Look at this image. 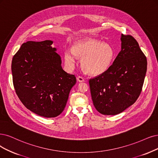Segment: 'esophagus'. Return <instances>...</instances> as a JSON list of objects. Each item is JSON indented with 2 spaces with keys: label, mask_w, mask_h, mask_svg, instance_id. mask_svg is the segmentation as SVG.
Listing matches in <instances>:
<instances>
[{
  "label": "esophagus",
  "mask_w": 158,
  "mask_h": 158,
  "mask_svg": "<svg viewBox=\"0 0 158 158\" xmlns=\"http://www.w3.org/2000/svg\"><path fill=\"white\" fill-rule=\"evenodd\" d=\"M77 81H79V82H84L85 79H84V77H82V76H78Z\"/></svg>",
  "instance_id": "esophagus-1"
}]
</instances>
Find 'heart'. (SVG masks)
I'll use <instances>...</instances> for the list:
<instances>
[{"instance_id":"1","label":"heart","mask_w":158,"mask_h":158,"mask_svg":"<svg viewBox=\"0 0 158 158\" xmlns=\"http://www.w3.org/2000/svg\"><path fill=\"white\" fill-rule=\"evenodd\" d=\"M111 46L100 40L87 38L73 44L72 50L64 52V60L67 66L73 68L76 62L75 56L81 58V66L91 75H100L109 68L114 58Z\"/></svg>"}]
</instances>
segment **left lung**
Masks as SVG:
<instances>
[{
  "label": "left lung",
  "mask_w": 158,
  "mask_h": 158,
  "mask_svg": "<svg viewBox=\"0 0 158 158\" xmlns=\"http://www.w3.org/2000/svg\"><path fill=\"white\" fill-rule=\"evenodd\" d=\"M121 42V51L112 65L106 72L89 79L93 104L104 115L119 114L135 103L147 73V57L137 40L122 34Z\"/></svg>",
  "instance_id": "obj_1"
}]
</instances>
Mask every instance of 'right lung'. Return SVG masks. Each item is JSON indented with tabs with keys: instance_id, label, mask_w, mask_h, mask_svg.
Returning a JSON list of instances; mask_svg holds the SVG:
<instances>
[{
	"instance_id": "obj_1",
	"label": "right lung",
	"mask_w": 158,
	"mask_h": 158,
	"mask_svg": "<svg viewBox=\"0 0 158 158\" xmlns=\"http://www.w3.org/2000/svg\"><path fill=\"white\" fill-rule=\"evenodd\" d=\"M52 43L28 41L21 45L11 62L17 96L28 109L45 118L62 113L76 83L75 75L63 70Z\"/></svg>"
}]
</instances>
